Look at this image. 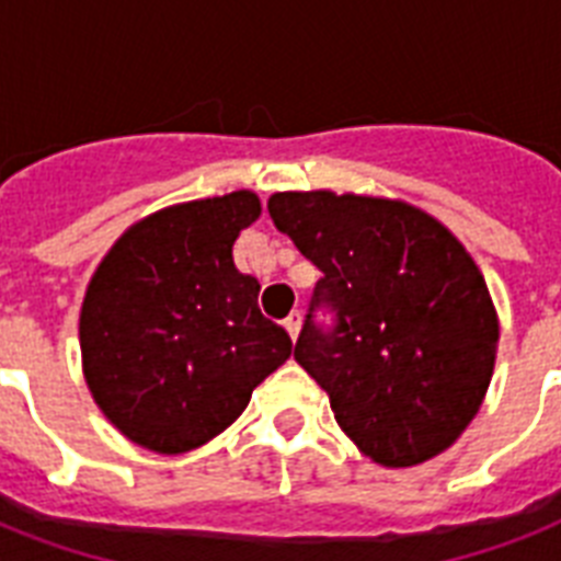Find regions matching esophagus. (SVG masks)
<instances>
[{
	"mask_svg": "<svg viewBox=\"0 0 561 561\" xmlns=\"http://www.w3.org/2000/svg\"><path fill=\"white\" fill-rule=\"evenodd\" d=\"M299 329H302V314H299V311H294V314L285 320V332L290 334V341H297Z\"/></svg>",
	"mask_w": 561,
	"mask_h": 561,
	"instance_id": "obj_1",
	"label": "esophagus"
}]
</instances>
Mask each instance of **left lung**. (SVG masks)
<instances>
[{
  "label": "left lung",
  "mask_w": 561,
  "mask_h": 561,
  "mask_svg": "<svg viewBox=\"0 0 561 561\" xmlns=\"http://www.w3.org/2000/svg\"><path fill=\"white\" fill-rule=\"evenodd\" d=\"M273 224L317 264L294 358L325 392L360 454L408 469L451 448L492 381L497 311L466 247L434 215L373 194L276 192Z\"/></svg>",
  "instance_id": "1"
}]
</instances>
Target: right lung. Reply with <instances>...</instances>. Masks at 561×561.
<instances>
[{
    "instance_id": "1",
    "label": "right lung",
    "mask_w": 561,
    "mask_h": 561,
    "mask_svg": "<svg viewBox=\"0 0 561 561\" xmlns=\"http://www.w3.org/2000/svg\"><path fill=\"white\" fill-rule=\"evenodd\" d=\"M259 194L188 201L122 232L81 306V364L110 425L157 454H186L227 431L290 337L259 311V282L232 262Z\"/></svg>"
}]
</instances>
